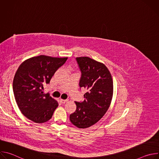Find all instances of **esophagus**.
Here are the masks:
<instances>
[{
  "instance_id": "34e87169",
  "label": "esophagus",
  "mask_w": 159,
  "mask_h": 159,
  "mask_svg": "<svg viewBox=\"0 0 159 159\" xmlns=\"http://www.w3.org/2000/svg\"><path fill=\"white\" fill-rule=\"evenodd\" d=\"M60 101L62 104H65L66 102H68V99H60Z\"/></svg>"
}]
</instances>
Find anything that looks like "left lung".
<instances>
[{
  "mask_svg": "<svg viewBox=\"0 0 159 159\" xmlns=\"http://www.w3.org/2000/svg\"><path fill=\"white\" fill-rule=\"evenodd\" d=\"M81 77L80 88L87 90L83 102H75L76 111L70 115L71 123L86 128L99 121L107 111L113 94V82L106 65L87 57L76 58Z\"/></svg>",
  "mask_w": 159,
  "mask_h": 159,
  "instance_id": "8db88e82",
  "label": "left lung"
}]
</instances>
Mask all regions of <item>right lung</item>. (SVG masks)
Masks as SVG:
<instances>
[{
	"label": "right lung",
	"mask_w": 159,
	"mask_h": 159,
	"mask_svg": "<svg viewBox=\"0 0 159 159\" xmlns=\"http://www.w3.org/2000/svg\"><path fill=\"white\" fill-rule=\"evenodd\" d=\"M67 60L39 55L22 62L13 80V92L19 109L27 118L36 123L50 120L58 102L43 94V86L50 84L55 72Z\"/></svg>",
	"instance_id": "obj_1"
}]
</instances>
